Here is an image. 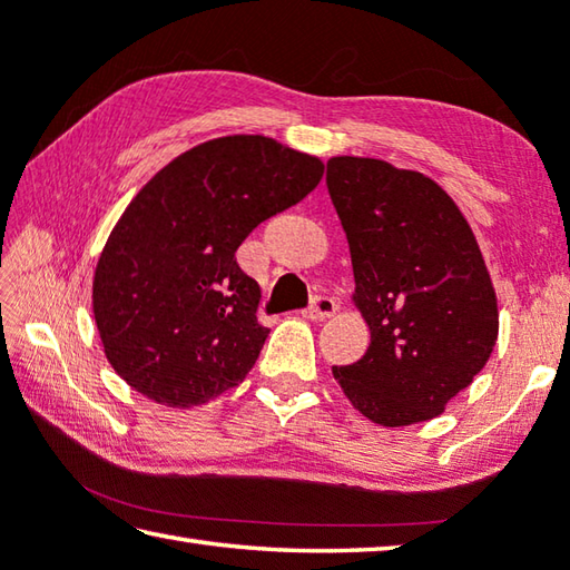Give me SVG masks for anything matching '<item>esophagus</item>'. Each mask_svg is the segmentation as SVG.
<instances>
[{"label": "esophagus", "mask_w": 570, "mask_h": 570, "mask_svg": "<svg viewBox=\"0 0 570 570\" xmlns=\"http://www.w3.org/2000/svg\"><path fill=\"white\" fill-rule=\"evenodd\" d=\"M338 311V304L333 301L331 296H323V294H316L314 298H311L308 308L304 311V314L311 318V321H323V318H331L333 314Z\"/></svg>", "instance_id": "34e87169"}]
</instances>
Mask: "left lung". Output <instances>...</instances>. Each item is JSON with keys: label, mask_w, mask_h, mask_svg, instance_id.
I'll use <instances>...</instances> for the list:
<instances>
[{"label": "left lung", "mask_w": 570, "mask_h": 570, "mask_svg": "<svg viewBox=\"0 0 570 570\" xmlns=\"http://www.w3.org/2000/svg\"><path fill=\"white\" fill-rule=\"evenodd\" d=\"M326 167L351 247L353 301L371 328L363 358L333 365V375L377 425L438 417L497 343V296L479 244L452 197L422 173L351 155Z\"/></svg>", "instance_id": "1"}]
</instances>
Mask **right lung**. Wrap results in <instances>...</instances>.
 Returning a JSON list of instances; mask_svg holds the SVG:
<instances>
[{
	"label": "right lung",
	"mask_w": 570,
	"mask_h": 570,
	"mask_svg": "<svg viewBox=\"0 0 570 570\" xmlns=\"http://www.w3.org/2000/svg\"><path fill=\"white\" fill-rule=\"evenodd\" d=\"M321 177L323 163L306 153L227 136L140 189L94 276L96 326L122 381L167 407L203 405L244 381L269 328L256 321L259 284L234 252Z\"/></svg>",
	"instance_id": "add662e5"
}]
</instances>
